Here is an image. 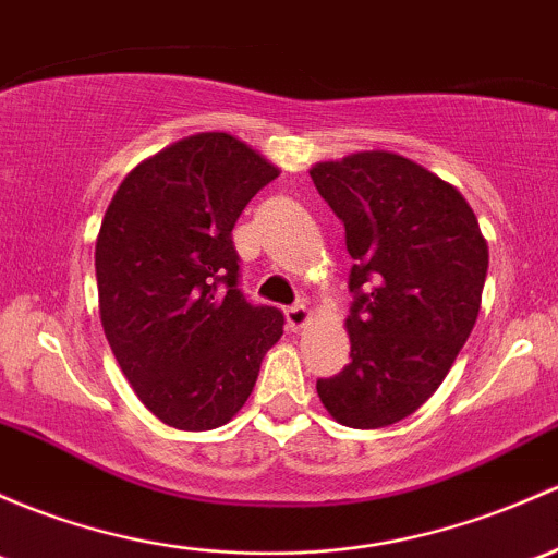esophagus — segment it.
I'll return each mask as SVG.
<instances>
[{
  "label": "esophagus",
  "mask_w": 558,
  "mask_h": 558,
  "mask_svg": "<svg viewBox=\"0 0 558 558\" xmlns=\"http://www.w3.org/2000/svg\"><path fill=\"white\" fill-rule=\"evenodd\" d=\"M286 324H289L291 331H296V328L310 324V310L304 307V304H291V307L286 310Z\"/></svg>",
  "instance_id": "obj_1"
}]
</instances>
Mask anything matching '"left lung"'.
<instances>
[{
	"mask_svg": "<svg viewBox=\"0 0 558 558\" xmlns=\"http://www.w3.org/2000/svg\"><path fill=\"white\" fill-rule=\"evenodd\" d=\"M310 175L355 259L350 363L315 387L342 425L387 427L438 390L471 337L489 248L465 197L407 157L357 151Z\"/></svg>",
	"mask_w": 558,
	"mask_h": 558,
	"instance_id": "obj_1",
	"label": "left lung"
}]
</instances>
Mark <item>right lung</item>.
Here are the masks:
<instances>
[{
  "label": "right lung",
  "instance_id": "obj_1",
  "mask_svg": "<svg viewBox=\"0 0 558 558\" xmlns=\"http://www.w3.org/2000/svg\"><path fill=\"white\" fill-rule=\"evenodd\" d=\"M280 171L230 133H197L122 179L96 240L101 326L155 417L214 430L243 409L283 313L245 302L232 227Z\"/></svg>",
  "mask_w": 558,
  "mask_h": 558
}]
</instances>
